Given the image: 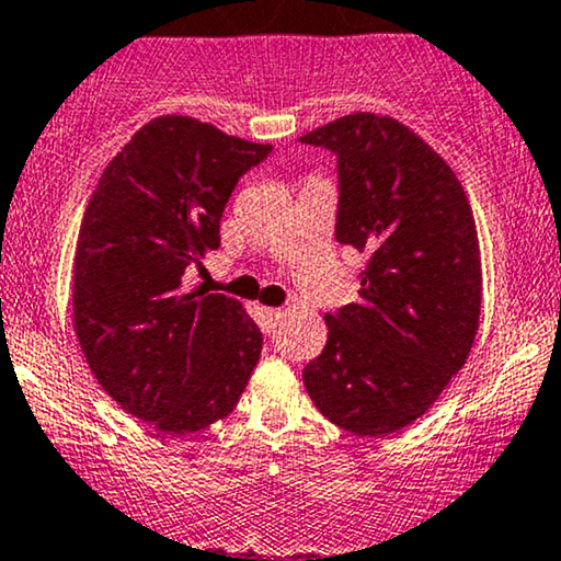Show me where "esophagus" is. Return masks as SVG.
Returning a JSON list of instances; mask_svg holds the SVG:
<instances>
[{
  "mask_svg": "<svg viewBox=\"0 0 561 561\" xmlns=\"http://www.w3.org/2000/svg\"><path fill=\"white\" fill-rule=\"evenodd\" d=\"M262 318H264V329H275V323L283 318L280 307H262Z\"/></svg>",
  "mask_w": 561,
  "mask_h": 561,
  "instance_id": "esophagus-1",
  "label": "esophagus"
}]
</instances>
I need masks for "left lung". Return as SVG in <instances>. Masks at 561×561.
<instances>
[{"instance_id":"obj_1","label":"left lung","mask_w":561,"mask_h":561,"mask_svg":"<svg viewBox=\"0 0 561 561\" xmlns=\"http://www.w3.org/2000/svg\"><path fill=\"white\" fill-rule=\"evenodd\" d=\"M336 154V240L369 256L358 302L327 316L305 388L358 436L396 433L436 403L473 347L481 310L476 221L438 152L393 117L355 112L302 136Z\"/></svg>"}]
</instances>
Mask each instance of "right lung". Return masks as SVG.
Masks as SVG:
<instances>
[{
	"mask_svg": "<svg viewBox=\"0 0 561 561\" xmlns=\"http://www.w3.org/2000/svg\"><path fill=\"white\" fill-rule=\"evenodd\" d=\"M273 152L165 114L117 152L93 190L75 254V331L119 407L162 433H195L238 407L262 331L238 299L186 291L219 249L234 184Z\"/></svg>",
	"mask_w": 561,
	"mask_h": 561,
	"instance_id": "add662e5",
	"label": "right lung"
}]
</instances>
